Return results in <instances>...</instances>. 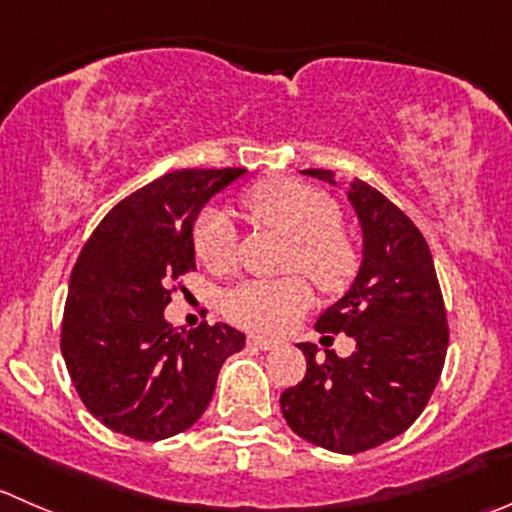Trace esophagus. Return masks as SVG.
<instances>
[{"mask_svg": "<svg viewBox=\"0 0 512 512\" xmlns=\"http://www.w3.org/2000/svg\"><path fill=\"white\" fill-rule=\"evenodd\" d=\"M247 345L257 347V350H275L280 342L270 340V337H262V335H250V337H247Z\"/></svg>", "mask_w": 512, "mask_h": 512, "instance_id": "esophagus-1", "label": "esophagus"}]
</instances>
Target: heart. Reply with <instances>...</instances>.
I'll return each instance as SVG.
<instances>
[{"label": "heart", "mask_w": 512, "mask_h": 512, "mask_svg": "<svg viewBox=\"0 0 512 512\" xmlns=\"http://www.w3.org/2000/svg\"><path fill=\"white\" fill-rule=\"evenodd\" d=\"M242 207L257 225L272 227L292 240L290 267H300L322 292H340L357 270V252L337 227V207L325 192L297 180H270L252 187ZM195 252L212 272H225L235 260V230L222 210H207L195 230ZM312 287L305 277L250 280L225 297V312L247 330L280 335L310 307Z\"/></svg>", "instance_id": "b5f03b06"}]
</instances>
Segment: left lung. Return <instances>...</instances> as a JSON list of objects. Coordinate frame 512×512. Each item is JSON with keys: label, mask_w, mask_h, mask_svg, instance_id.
<instances>
[{"label": "left lung", "mask_w": 512, "mask_h": 512, "mask_svg": "<svg viewBox=\"0 0 512 512\" xmlns=\"http://www.w3.org/2000/svg\"><path fill=\"white\" fill-rule=\"evenodd\" d=\"M302 175L337 187L330 170ZM347 202L362 232L360 270L315 327L350 335L355 352L337 357L325 350L317 357L312 342H300L307 372L280 395L282 415L302 440L342 455L405 433L428 405L448 352L443 292L423 232L357 177Z\"/></svg>", "instance_id": "obj_1"}]
</instances>
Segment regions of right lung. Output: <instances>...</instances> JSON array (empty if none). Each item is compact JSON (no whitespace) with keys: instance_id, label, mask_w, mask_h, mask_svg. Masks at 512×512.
Instances as JSON below:
<instances>
[{"instance_id":"right-lung-1","label":"right lung","mask_w":512,"mask_h":512,"mask_svg":"<svg viewBox=\"0 0 512 512\" xmlns=\"http://www.w3.org/2000/svg\"><path fill=\"white\" fill-rule=\"evenodd\" d=\"M242 167L177 170L112 207L84 245L62 320V357L89 413L137 440L192 428L222 362L245 347L230 325L180 330L165 320L170 285L195 270V220L245 177Z\"/></svg>"}]
</instances>
